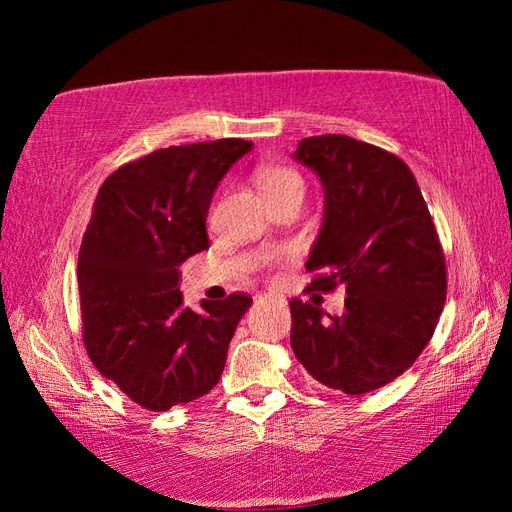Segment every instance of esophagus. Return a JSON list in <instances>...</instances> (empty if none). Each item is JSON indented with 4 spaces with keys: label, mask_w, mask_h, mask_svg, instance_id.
Here are the masks:
<instances>
[{
    "label": "esophagus",
    "mask_w": 512,
    "mask_h": 512,
    "mask_svg": "<svg viewBox=\"0 0 512 512\" xmlns=\"http://www.w3.org/2000/svg\"><path fill=\"white\" fill-rule=\"evenodd\" d=\"M273 299H270L268 295H259V297H255V306H264V303H270Z\"/></svg>",
    "instance_id": "1"
}]
</instances>
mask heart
<instances>
[{
	"label": "heart",
	"instance_id": "heart-1",
	"mask_svg": "<svg viewBox=\"0 0 512 512\" xmlns=\"http://www.w3.org/2000/svg\"><path fill=\"white\" fill-rule=\"evenodd\" d=\"M259 184H262L264 195L275 193V191H288V189L303 191V180L299 173H295L292 169H284V167L268 169L266 173H262Z\"/></svg>",
	"mask_w": 512,
	"mask_h": 512
}]
</instances>
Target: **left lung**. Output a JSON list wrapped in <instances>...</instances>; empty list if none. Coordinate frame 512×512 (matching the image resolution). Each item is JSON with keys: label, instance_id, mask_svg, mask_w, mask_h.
Returning <instances> with one entry per match:
<instances>
[{"label": "left lung", "instance_id": "8db88e82", "mask_svg": "<svg viewBox=\"0 0 512 512\" xmlns=\"http://www.w3.org/2000/svg\"><path fill=\"white\" fill-rule=\"evenodd\" d=\"M292 158L323 184L312 290L347 292L341 317L290 301L292 352L321 385L367 394L409 369L436 330L447 295L436 226L413 173L385 149L325 134Z\"/></svg>", "mask_w": 512, "mask_h": 512}]
</instances>
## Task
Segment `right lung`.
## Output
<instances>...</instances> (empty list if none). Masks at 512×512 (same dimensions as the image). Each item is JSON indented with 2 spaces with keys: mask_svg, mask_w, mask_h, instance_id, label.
Listing matches in <instances>:
<instances>
[{
  "mask_svg": "<svg viewBox=\"0 0 512 512\" xmlns=\"http://www.w3.org/2000/svg\"><path fill=\"white\" fill-rule=\"evenodd\" d=\"M253 149L222 138L158 149L103 182L79 250L83 341L96 369L149 411L217 385L228 343L253 299L184 306L178 266L209 248L217 184Z\"/></svg>",
  "mask_w": 512,
  "mask_h": 512,
  "instance_id": "1",
  "label": "right lung"
}]
</instances>
